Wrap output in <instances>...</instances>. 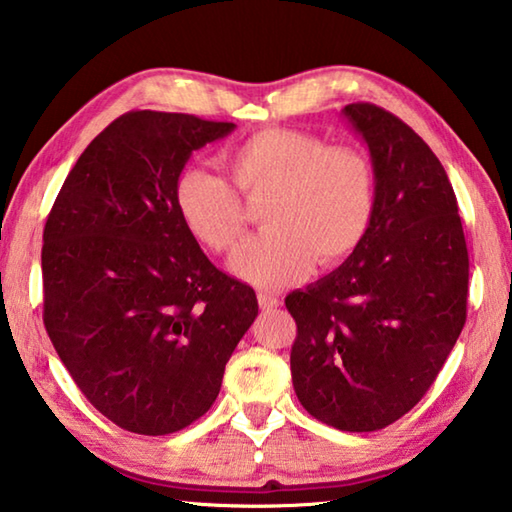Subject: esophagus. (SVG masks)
I'll return each instance as SVG.
<instances>
[{
  "mask_svg": "<svg viewBox=\"0 0 512 512\" xmlns=\"http://www.w3.org/2000/svg\"><path fill=\"white\" fill-rule=\"evenodd\" d=\"M257 302H259V307H262V311H273L282 305L280 298L273 296V293H268V291H259Z\"/></svg>",
  "mask_w": 512,
  "mask_h": 512,
  "instance_id": "esophagus-1",
  "label": "esophagus"
}]
</instances>
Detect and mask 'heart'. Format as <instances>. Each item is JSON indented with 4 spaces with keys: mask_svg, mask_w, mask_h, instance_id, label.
Listing matches in <instances>:
<instances>
[{
    "mask_svg": "<svg viewBox=\"0 0 512 512\" xmlns=\"http://www.w3.org/2000/svg\"><path fill=\"white\" fill-rule=\"evenodd\" d=\"M221 162L246 201L266 198V228L237 248L230 271L262 289L282 287L320 266L343 262L368 235L375 180L366 155L293 128H264L228 146ZM237 191V192H238ZM236 192V193H237ZM221 176L180 171L173 201L198 244L228 253L244 235L246 210Z\"/></svg>",
    "mask_w": 512,
    "mask_h": 512,
    "instance_id": "obj_1",
    "label": "heart"
}]
</instances>
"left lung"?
Listing matches in <instances>:
<instances>
[{"instance_id": "1", "label": "left lung", "mask_w": 512, "mask_h": 512, "mask_svg": "<svg viewBox=\"0 0 512 512\" xmlns=\"http://www.w3.org/2000/svg\"><path fill=\"white\" fill-rule=\"evenodd\" d=\"M343 115L368 144L375 212L336 271L284 300L298 325L291 377L316 420L377 431L445 366L467 318L470 259L452 183L427 142L375 103Z\"/></svg>"}]
</instances>
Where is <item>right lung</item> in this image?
I'll return each instance as SVG.
<instances>
[{"label":"right lung","instance_id":"right-lung-1","mask_svg":"<svg viewBox=\"0 0 512 512\" xmlns=\"http://www.w3.org/2000/svg\"><path fill=\"white\" fill-rule=\"evenodd\" d=\"M232 131L126 112L81 153L47 216V334L88 402L126 431L167 436L210 411L257 316L255 291L205 257L173 201L192 151Z\"/></svg>","mask_w":512,"mask_h":512}]
</instances>
